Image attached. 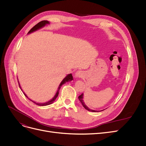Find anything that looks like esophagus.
I'll return each mask as SVG.
<instances>
[{
    "instance_id": "1",
    "label": "esophagus",
    "mask_w": 146,
    "mask_h": 146,
    "mask_svg": "<svg viewBox=\"0 0 146 146\" xmlns=\"http://www.w3.org/2000/svg\"><path fill=\"white\" fill-rule=\"evenodd\" d=\"M84 73L82 71V70H77V71L75 73V77L76 78H81L83 77Z\"/></svg>"
}]
</instances>
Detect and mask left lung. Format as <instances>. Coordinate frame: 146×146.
Segmentation results:
<instances>
[{"instance_id": "8db88e82", "label": "left lung", "mask_w": 146, "mask_h": 146, "mask_svg": "<svg viewBox=\"0 0 146 146\" xmlns=\"http://www.w3.org/2000/svg\"><path fill=\"white\" fill-rule=\"evenodd\" d=\"M78 99H79V100L80 101V102L82 103L83 107L85 108L86 110H88V111H92V112H96V111H103V110H100V111H96V110H91V109H90L89 108H88L86 106V105L85 104V102H84V101H83V93H82L80 96H78Z\"/></svg>"}]
</instances>
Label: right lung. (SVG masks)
Here are the masks:
<instances>
[{
    "label": "right lung",
    "mask_w": 146,
    "mask_h": 146,
    "mask_svg": "<svg viewBox=\"0 0 146 146\" xmlns=\"http://www.w3.org/2000/svg\"><path fill=\"white\" fill-rule=\"evenodd\" d=\"M50 24V23H49V22H48V21H41V22H39V23H38L36 25H35L34 26V27L29 31L28 34L32 33V32H35V31H36V30H39V29H40L44 27V26H46L47 24ZM73 79H74V78H73L72 74H68L67 76H66L64 78L63 80L62 81H61V82L60 83V85H59V86H58V90H57V91H56V92L55 93V95L54 96V98H53L52 99H50V100H48V101L46 102H44V103H37V102H36L33 101V100H32L31 99H30L28 98V96L24 93V92H23V93L24 94V95H25L26 97H27V98L29 100H30L31 101L33 102V103H35V104H36L37 105H39V106H46V105H50V104L54 103V101L56 100V98H57V97H58V96L59 91H60V88H61V86H62V85H63V84L66 83V82L72 81V80H73ZM18 83H19V87H20V88H21V90H22L21 88V86H20V84H19V81H18ZM22 91H23V90H22Z\"/></svg>",
    "instance_id": "add662e5"
}]
</instances>
